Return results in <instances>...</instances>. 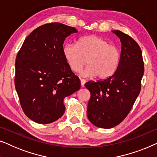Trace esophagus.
Segmentation results:
<instances>
[{"label":"esophagus","instance_id":"34e87169","mask_svg":"<svg viewBox=\"0 0 157 157\" xmlns=\"http://www.w3.org/2000/svg\"><path fill=\"white\" fill-rule=\"evenodd\" d=\"M85 83H86V80H85V79L81 78V86H82V87L84 86Z\"/></svg>","mask_w":157,"mask_h":157}]
</instances>
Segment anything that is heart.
Wrapping results in <instances>:
<instances>
[{
    "label": "heart",
    "mask_w": 157,
    "mask_h": 157,
    "mask_svg": "<svg viewBox=\"0 0 157 157\" xmlns=\"http://www.w3.org/2000/svg\"><path fill=\"white\" fill-rule=\"evenodd\" d=\"M63 54L71 69L80 71L83 76H96L105 79L112 76L119 67L121 53L119 48L97 36H87L79 38L77 44H67L63 47Z\"/></svg>",
    "instance_id": "obj_1"
}]
</instances>
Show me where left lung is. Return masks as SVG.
Segmentation results:
<instances>
[{
  "mask_svg": "<svg viewBox=\"0 0 157 157\" xmlns=\"http://www.w3.org/2000/svg\"><path fill=\"white\" fill-rule=\"evenodd\" d=\"M121 42L119 67L104 80L90 81L85 87L89 90L87 116L94 126L111 128L119 124L132 109L141 91L144 66L140 46L127 34L112 31Z\"/></svg>",
  "mask_w": 157,
  "mask_h": 157,
  "instance_id": "1",
  "label": "left lung"
}]
</instances>
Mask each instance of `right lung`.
Instances as JSON below:
<instances>
[{
  "instance_id": "right-lung-1",
  "label": "right lung",
  "mask_w": 157,
  "mask_h": 157,
  "mask_svg": "<svg viewBox=\"0 0 157 157\" xmlns=\"http://www.w3.org/2000/svg\"><path fill=\"white\" fill-rule=\"evenodd\" d=\"M77 32L60 23L42 25L28 36L16 56L15 86L23 112L36 123L61 118L64 98L80 89V79L63 54L66 38Z\"/></svg>"
}]
</instances>
